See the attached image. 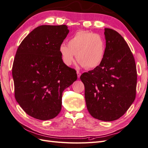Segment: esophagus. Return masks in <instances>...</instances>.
<instances>
[{
	"mask_svg": "<svg viewBox=\"0 0 148 148\" xmlns=\"http://www.w3.org/2000/svg\"><path fill=\"white\" fill-rule=\"evenodd\" d=\"M77 77H78V78H79L80 76H81V73H80L79 71H77Z\"/></svg>",
	"mask_w": 148,
	"mask_h": 148,
	"instance_id": "obj_1",
	"label": "esophagus"
}]
</instances>
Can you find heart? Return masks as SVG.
I'll use <instances>...</instances> for the list:
<instances>
[{
    "instance_id": "obj_1",
    "label": "heart",
    "mask_w": 148,
    "mask_h": 148,
    "mask_svg": "<svg viewBox=\"0 0 148 148\" xmlns=\"http://www.w3.org/2000/svg\"><path fill=\"white\" fill-rule=\"evenodd\" d=\"M59 51L66 65H71L76 55L80 65L91 70L102 63L106 56V43L101 35L80 30L71 36L68 45L61 44Z\"/></svg>"
}]
</instances>
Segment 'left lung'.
I'll return each mask as SVG.
<instances>
[{
  "mask_svg": "<svg viewBox=\"0 0 148 148\" xmlns=\"http://www.w3.org/2000/svg\"><path fill=\"white\" fill-rule=\"evenodd\" d=\"M106 52L100 66L81 77L88 110L92 117L119 119L135 99L137 71L133 53L117 31L104 29Z\"/></svg>",
  "mask_w": 148,
  "mask_h": 148,
  "instance_id": "8db88e82",
  "label": "left lung"
}]
</instances>
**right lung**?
Wrapping results in <instances>:
<instances>
[{"label":"right lung","mask_w":148,"mask_h":148,"mask_svg":"<svg viewBox=\"0 0 148 148\" xmlns=\"http://www.w3.org/2000/svg\"><path fill=\"white\" fill-rule=\"evenodd\" d=\"M69 33L62 25H41L33 29L18 48L12 66L15 97L28 115L47 120L62 108V92L77 79L66 65L59 47Z\"/></svg>","instance_id":"right-lung-1"}]
</instances>
